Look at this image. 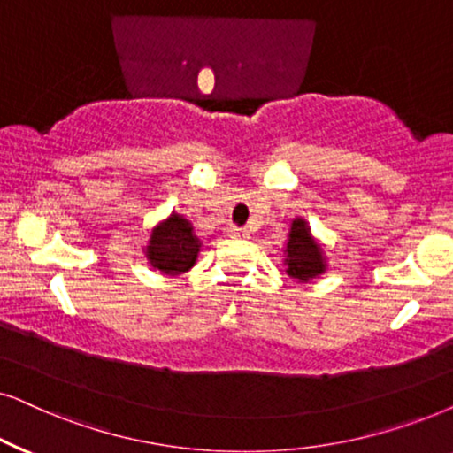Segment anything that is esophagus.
Segmentation results:
<instances>
[{"mask_svg": "<svg viewBox=\"0 0 453 453\" xmlns=\"http://www.w3.org/2000/svg\"><path fill=\"white\" fill-rule=\"evenodd\" d=\"M228 234H231V237H239V239H245V237H248V231H245V228H237V226H231V228H228Z\"/></svg>", "mask_w": 453, "mask_h": 453, "instance_id": "esophagus-1", "label": "esophagus"}]
</instances>
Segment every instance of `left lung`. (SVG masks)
<instances>
[{
	"instance_id": "obj_1",
	"label": "left lung",
	"mask_w": 453,
	"mask_h": 453,
	"mask_svg": "<svg viewBox=\"0 0 453 453\" xmlns=\"http://www.w3.org/2000/svg\"><path fill=\"white\" fill-rule=\"evenodd\" d=\"M283 254L287 274L297 283H310V280L322 277L328 268L322 243H319V239L310 231L308 220L302 216H296L291 220Z\"/></svg>"
}]
</instances>
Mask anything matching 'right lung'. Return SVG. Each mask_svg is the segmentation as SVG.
I'll list each match as a JSON object with an SVG mask.
<instances>
[{
	"instance_id": "add662e5",
	"label": "right lung",
	"mask_w": 453,
	"mask_h": 453,
	"mask_svg": "<svg viewBox=\"0 0 453 453\" xmlns=\"http://www.w3.org/2000/svg\"><path fill=\"white\" fill-rule=\"evenodd\" d=\"M203 243L193 231L191 220L183 214L170 212L166 219L151 226L143 254L148 264L166 277H179L196 266Z\"/></svg>"
}]
</instances>
